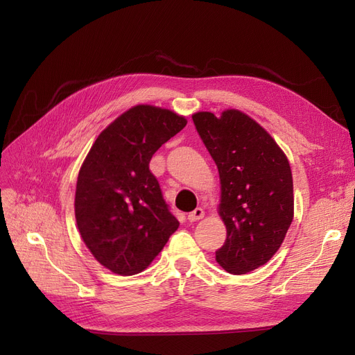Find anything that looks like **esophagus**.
Returning <instances> with one entry per match:
<instances>
[{"label":"esophagus","instance_id":"obj_1","mask_svg":"<svg viewBox=\"0 0 355 355\" xmlns=\"http://www.w3.org/2000/svg\"><path fill=\"white\" fill-rule=\"evenodd\" d=\"M202 218H204V210L201 207H197L194 211H191L188 214V220L189 222H197V220H200Z\"/></svg>","mask_w":355,"mask_h":355}]
</instances>
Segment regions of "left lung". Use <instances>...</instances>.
<instances>
[{
	"mask_svg": "<svg viewBox=\"0 0 355 355\" xmlns=\"http://www.w3.org/2000/svg\"><path fill=\"white\" fill-rule=\"evenodd\" d=\"M220 178L219 214L227 240L216 261L234 275L265 265L293 220V179L284 153L249 115L237 110L192 115Z\"/></svg>",
	"mask_w": 355,
	"mask_h": 355,
	"instance_id": "1",
	"label": "left lung"
}]
</instances>
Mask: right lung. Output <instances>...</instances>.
I'll use <instances>...</instances> for the list:
<instances>
[{"instance_id": "right-lung-1", "label": "right lung", "mask_w": 355, "mask_h": 355, "mask_svg": "<svg viewBox=\"0 0 355 355\" xmlns=\"http://www.w3.org/2000/svg\"><path fill=\"white\" fill-rule=\"evenodd\" d=\"M185 125L168 110L133 106L105 128L84 159L75 219L96 261L115 274L142 272L179 227L149 161Z\"/></svg>"}]
</instances>
